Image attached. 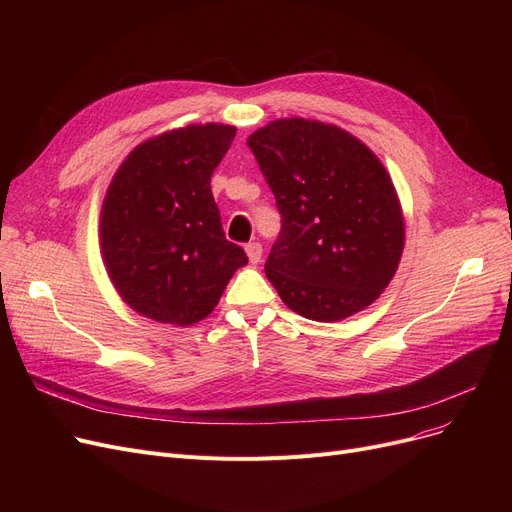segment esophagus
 Instances as JSON below:
<instances>
[{
  "label": "esophagus",
  "mask_w": 512,
  "mask_h": 512,
  "mask_svg": "<svg viewBox=\"0 0 512 512\" xmlns=\"http://www.w3.org/2000/svg\"><path fill=\"white\" fill-rule=\"evenodd\" d=\"M245 251H247V257H249V261L251 263H259L261 261V245L259 242H249V245L245 247Z\"/></svg>",
  "instance_id": "1"
}]
</instances>
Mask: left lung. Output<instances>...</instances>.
I'll return each mask as SVG.
<instances>
[{"label":"left lung","mask_w":512,"mask_h":512,"mask_svg":"<svg viewBox=\"0 0 512 512\" xmlns=\"http://www.w3.org/2000/svg\"><path fill=\"white\" fill-rule=\"evenodd\" d=\"M247 145L282 213L265 276L284 305L330 324L380 299L405 249V218L378 155L305 118L265 124Z\"/></svg>","instance_id":"8db88e82"}]
</instances>
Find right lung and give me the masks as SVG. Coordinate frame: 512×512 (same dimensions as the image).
I'll return each mask as SVG.
<instances>
[{"mask_svg":"<svg viewBox=\"0 0 512 512\" xmlns=\"http://www.w3.org/2000/svg\"><path fill=\"white\" fill-rule=\"evenodd\" d=\"M230 124H188L134 147L101 205L99 247L120 299L172 326L205 319L247 255L222 230L211 174L234 141Z\"/></svg>","mask_w":512,"mask_h":512,"instance_id":"1","label":"right lung"}]
</instances>
